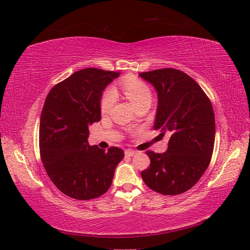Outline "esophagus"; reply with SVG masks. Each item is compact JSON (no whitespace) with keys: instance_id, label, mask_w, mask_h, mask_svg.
Masks as SVG:
<instances>
[{"instance_id":"obj_1","label":"esophagus","mask_w":250,"mask_h":250,"mask_svg":"<svg viewBox=\"0 0 250 250\" xmlns=\"http://www.w3.org/2000/svg\"><path fill=\"white\" fill-rule=\"evenodd\" d=\"M138 152L137 151H134V150H130V149H128V150H126L125 151V155L126 156H129V157H131V156H134L135 154H137Z\"/></svg>"}]
</instances>
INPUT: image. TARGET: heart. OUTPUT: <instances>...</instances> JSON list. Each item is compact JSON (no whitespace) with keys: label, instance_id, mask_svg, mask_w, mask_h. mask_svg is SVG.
I'll list each match as a JSON object with an SVG mask.
<instances>
[{"label":"heart","instance_id":"1","mask_svg":"<svg viewBox=\"0 0 250 250\" xmlns=\"http://www.w3.org/2000/svg\"><path fill=\"white\" fill-rule=\"evenodd\" d=\"M122 87L126 96L128 97L133 104L137 107L140 104L151 101V92L149 87L144 83L143 81L135 79V78H129L125 79L122 83ZM117 100V94L113 88H107L103 93L100 101V108L102 112H108L110 108L113 106Z\"/></svg>","mask_w":250,"mask_h":250}]
</instances>
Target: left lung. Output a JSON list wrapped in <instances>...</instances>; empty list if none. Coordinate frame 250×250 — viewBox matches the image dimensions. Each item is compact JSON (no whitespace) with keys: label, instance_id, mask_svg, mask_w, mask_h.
<instances>
[{"label":"left lung","instance_id":"left-lung-1","mask_svg":"<svg viewBox=\"0 0 250 250\" xmlns=\"http://www.w3.org/2000/svg\"><path fill=\"white\" fill-rule=\"evenodd\" d=\"M157 93L154 129L169 135L164 153L147 151L150 167L141 175L148 188L178 195L195 186L208 169L215 143V115L208 96L186 73L162 69L140 73Z\"/></svg>","mask_w":250,"mask_h":250}]
</instances>
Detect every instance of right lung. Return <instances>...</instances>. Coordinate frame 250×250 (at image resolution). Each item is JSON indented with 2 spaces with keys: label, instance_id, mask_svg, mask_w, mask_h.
Instances as JSON below:
<instances>
[{
  "label": "right lung",
  "instance_id": "right-lung-1",
  "mask_svg": "<svg viewBox=\"0 0 250 250\" xmlns=\"http://www.w3.org/2000/svg\"><path fill=\"white\" fill-rule=\"evenodd\" d=\"M118 72L83 69L53 87L44 101L40 123L41 158L48 176L69 197H100L111 183L122 149L108 151L88 144V126L101 119L100 101Z\"/></svg>",
  "mask_w": 250,
  "mask_h": 250
}]
</instances>
